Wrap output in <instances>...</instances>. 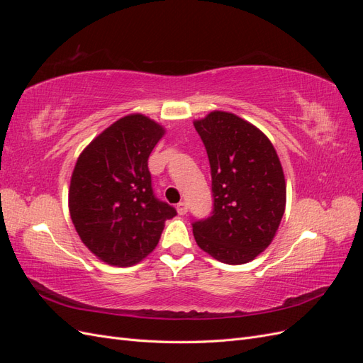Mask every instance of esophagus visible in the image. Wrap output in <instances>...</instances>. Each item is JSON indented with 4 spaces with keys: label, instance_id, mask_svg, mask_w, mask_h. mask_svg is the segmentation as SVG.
<instances>
[{
    "label": "esophagus",
    "instance_id": "1",
    "mask_svg": "<svg viewBox=\"0 0 363 363\" xmlns=\"http://www.w3.org/2000/svg\"><path fill=\"white\" fill-rule=\"evenodd\" d=\"M177 212H179V215H184L186 212H188V204H186L184 201H180L177 204Z\"/></svg>",
    "mask_w": 363,
    "mask_h": 363
}]
</instances>
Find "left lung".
<instances>
[{"instance_id": "left-lung-1", "label": "left lung", "mask_w": 363, "mask_h": 363, "mask_svg": "<svg viewBox=\"0 0 363 363\" xmlns=\"http://www.w3.org/2000/svg\"><path fill=\"white\" fill-rule=\"evenodd\" d=\"M212 174L213 211L192 223L201 250L228 265L259 256L276 236L286 206V183L271 140L228 112L195 121Z\"/></svg>"}]
</instances>
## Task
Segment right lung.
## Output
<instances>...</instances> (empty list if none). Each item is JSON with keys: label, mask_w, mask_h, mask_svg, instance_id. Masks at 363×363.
Here are the masks:
<instances>
[{"label": "right lung", "mask_w": 363, "mask_h": 363, "mask_svg": "<svg viewBox=\"0 0 363 363\" xmlns=\"http://www.w3.org/2000/svg\"><path fill=\"white\" fill-rule=\"evenodd\" d=\"M164 130L144 115L118 119L77 159L69 213L83 244L108 265L130 267L156 248L177 215L152 192L148 157Z\"/></svg>", "instance_id": "add662e5"}]
</instances>
